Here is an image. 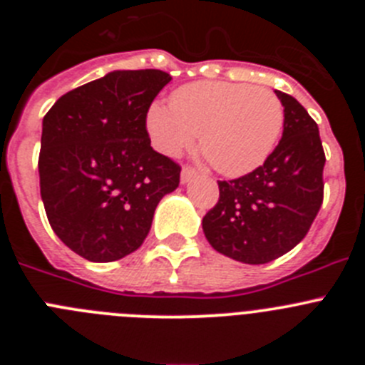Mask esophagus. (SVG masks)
<instances>
[{
  "mask_svg": "<svg viewBox=\"0 0 365 365\" xmlns=\"http://www.w3.org/2000/svg\"><path fill=\"white\" fill-rule=\"evenodd\" d=\"M195 177H197V170H193L192 166H185L180 172V182H190Z\"/></svg>",
  "mask_w": 365,
  "mask_h": 365,
  "instance_id": "34e87169",
  "label": "esophagus"
}]
</instances>
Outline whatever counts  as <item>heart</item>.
<instances>
[{"label":"heart","instance_id":"heart-1","mask_svg":"<svg viewBox=\"0 0 365 365\" xmlns=\"http://www.w3.org/2000/svg\"><path fill=\"white\" fill-rule=\"evenodd\" d=\"M153 104L148 131L157 150L179 155L201 135V150L219 173L245 175L265 163L282 137L285 108L269 87L193 82Z\"/></svg>","mask_w":365,"mask_h":365}]
</instances>
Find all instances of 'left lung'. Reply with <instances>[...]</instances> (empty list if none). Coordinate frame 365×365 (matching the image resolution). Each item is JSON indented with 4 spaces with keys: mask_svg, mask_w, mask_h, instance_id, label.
I'll use <instances>...</instances> for the list:
<instances>
[{
    "mask_svg": "<svg viewBox=\"0 0 365 365\" xmlns=\"http://www.w3.org/2000/svg\"><path fill=\"white\" fill-rule=\"evenodd\" d=\"M276 95L285 108L282 140L254 172L217 180L219 201L202 217L208 243L248 265L292 250L324 202L325 153L318 124L294 96Z\"/></svg>",
    "mask_w": 365,
    "mask_h": 365,
    "instance_id": "obj_1",
    "label": "left lung"
}]
</instances>
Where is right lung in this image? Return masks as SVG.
I'll list each match as a JSON object with an SVG mask.
<instances>
[{
	"label": "right lung",
	"mask_w": 365,
	"mask_h": 365,
	"mask_svg": "<svg viewBox=\"0 0 365 365\" xmlns=\"http://www.w3.org/2000/svg\"><path fill=\"white\" fill-rule=\"evenodd\" d=\"M172 76L113 71L66 93L43 117L40 193L54 234L95 263L135 252L180 166L151 148L146 117Z\"/></svg>",
	"instance_id": "right-lung-1"
}]
</instances>
